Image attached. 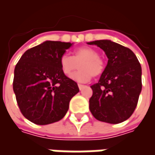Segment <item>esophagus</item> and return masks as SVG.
I'll return each mask as SVG.
<instances>
[{
  "instance_id": "1",
  "label": "esophagus",
  "mask_w": 155,
  "mask_h": 155,
  "mask_svg": "<svg viewBox=\"0 0 155 155\" xmlns=\"http://www.w3.org/2000/svg\"><path fill=\"white\" fill-rule=\"evenodd\" d=\"M78 86H79V89H80V90L81 91L83 88H84V86H85V85H84V84H78Z\"/></svg>"
}]
</instances>
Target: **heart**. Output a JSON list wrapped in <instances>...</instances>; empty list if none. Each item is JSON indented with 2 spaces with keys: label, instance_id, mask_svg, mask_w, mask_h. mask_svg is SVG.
<instances>
[{
  "label": "heart",
  "instance_id": "1",
  "mask_svg": "<svg viewBox=\"0 0 155 155\" xmlns=\"http://www.w3.org/2000/svg\"><path fill=\"white\" fill-rule=\"evenodd\" d=\"M80 63V71L71 76L76 82H88L92 76H99L104 70V62L100 58L99 52L93 48L87 46L77 48L72 52V57L64 54L60 58L61 71L67 76L78 67Z\"/></svg>",
  "mask_w": 155,
  "mask_h": 155
}]
</instances>
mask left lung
<instances>
[{"label": "left lung", "instance_id": "8db88e82", "mask_svg": "<svg viewBox=\"0 0 155 155\" xmlns=\"http://www.w3.org/2000/svg\"><path fill=\"white\" fill-rule=\"evenodd\" d=\"M104 51L106 67L100 81L91 85L90 110L96 120L119 124L128 120L135 110L142 90V70L130 49L110 40L88 42Z\"/></svg>", "mask_w": 155, "mask_h": 155}]
</instances>
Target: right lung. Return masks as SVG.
Segmentation results:
<instances>
[{"label":"right lung","instance_id":"add662e5","mask_svg":"<svg viewBox=\"0 0 155 155\" xmlns=\"http://www.w3.org/2000/svg\"><path fill=\"white\" fill-rule=\"evenodd\" d=\"M72 45L45 41L27 50L15 65L13 91L20 110L32 123L45 125L61 120L80 91L60 65V58Z\"/></svg>","mask_w":155,"mask_h":155}]
</instances>
